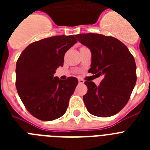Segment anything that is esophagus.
<instances>
[{
    "instance_id": "esophagus-1",
    "label": "esophagus",
    "mask_w": 150,
    "mask_h": 150,
    "mask_svg": "<svg viewBox=\"0 0 150 150\" xmlns=\"http://www.w3.org/2000/svg\"><path fill=\"white\" fill-rule=\"evenodd\" d=\"M78 82H79V84H83V83H84V80H83V79H78Z\"/></svg>"
}]
</instances>
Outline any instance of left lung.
Wrapping results in <instances>:
<instances>
[{
    "label": "left lung",
    "instance_id": "left-lung-1",
    "mask_svg": "<svg viewBox=\"0 0 150 150\" xmlns=\"http://www.w3.org/2000/svg\"><path fill=\"white\" fill-rule=\"evenodd\" d=\"M91 52L88 72L103 76L100 85L86 81L88 88L83 96L87 110L96 116L109 117L126 105L137 81L136 64L126 46L112 37L100 34L75 35Z\"/></svg>",
    "mask_w": 150,
    "mask_h": 150
}]
</instances>
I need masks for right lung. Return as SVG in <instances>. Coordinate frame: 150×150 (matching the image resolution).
I'll return each mask as SVG.
<instances>
[{"label": "right lung", "mask_w": 150, "mask_h": 150, "mask_svg": "<svg viewBox=\"0 0 150 150\" xmlns=\"http://www.w3.org/2000/svg\"><path fill=\"white\" fill-rule=\"evenodd\" d=\"M76 43L74 35L45 38L28 45L17 60V91L26 109L38 120H56L67 110L78 80L71 76L63 81L54 74Z\"/></svg>", "instance_id": "1"}]
</instances>
